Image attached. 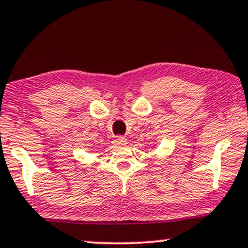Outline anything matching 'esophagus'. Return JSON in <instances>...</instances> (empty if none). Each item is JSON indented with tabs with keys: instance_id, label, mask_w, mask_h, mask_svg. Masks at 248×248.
I'll return each instance as SVG.
<instances>
[{
	"instance_id": "34e87169",
	"label": "esophagus",
	"mask_w": 248,
	"mask_h": 248,
	"mask_svg": "<svg viewBox=\"0 0 248 248\" xmlns=\"http://www.w3.org/2000/svg\"><path fill=\"white\" fill-rule=\"evenodd\" d=\"M126 143V139L124 136H115L113 140L114 145H121V144Z\"/></svg>"
}]
</instances>
